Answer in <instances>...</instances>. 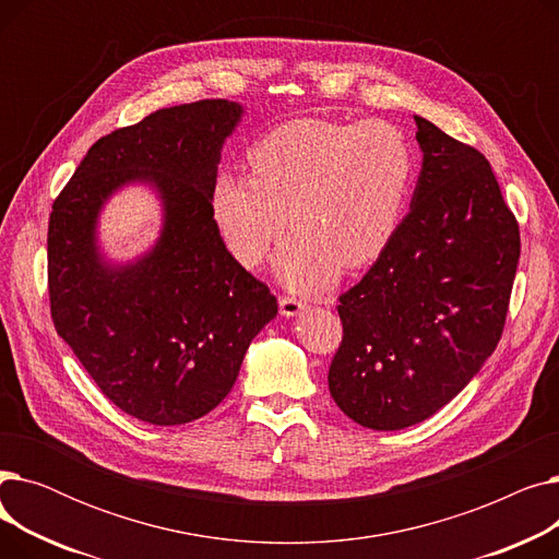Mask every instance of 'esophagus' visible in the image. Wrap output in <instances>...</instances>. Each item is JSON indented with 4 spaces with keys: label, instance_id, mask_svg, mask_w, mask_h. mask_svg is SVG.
Here are the masks:
<instances>
[{
    "label": "esophagus",
    "instance_id": "34e87169",
    "mask_svg": "<svg viewBox=\"0 0 559 559\" xmlns=\"http://www.w3.org/2000/svg\"><path fill=\"white\" fill-rule=\"evenodd\" d=\"M281 314L283 317H297V314H301L308 306L304 304V301H299V299H295V297H281Z\"/></svg>",
    "mask_w": 559,
    "mask_h": 559
}]
</instances>
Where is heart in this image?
<instances>
[{
	"label": "heart",
	"instance_id": "b5f03b06",
	"mask_svg": "<svg viewBox=\"0 0 559 559\" xmlns=\"http://www.w3.org/2000/svg\"><path fill=\"white\" fill-rule=\"evenodd\" d=\"M247 165L249 176L219 174L213 181V222L228 253L258 270L289 219L295 233L276 253L274 272L299 292L331 285L342 264L356 270L385 253L403 222L415 171L396 127L317 117L289 120L262 135Z\"/></svg>",
	"mask_w": 559,
	"mask_h": 559
}]
</instances>
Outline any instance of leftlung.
Returning a JSON list of instances; mask_svg holds the SVG:
<instances>
[{
    "label": "left lung",
    "instance_id": "1",
    "mask_svg": "<svg viewBox=\"0 0 559 559\" xmlns=\"http://www.w3.org/2000/svg\"><path fill=\"white\" fill-rule=\"evenodd\" d=\"M421 171L409 213L340 297L329 369L342 413L371 430L432 417L501 340L521 240L487 158L415 115Z\"/></svg>",
    "mask_w": 559,
    "mask_h": 559
}]
</instances>
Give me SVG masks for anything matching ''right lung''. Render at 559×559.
Segmentation results:
<instances>
[{"label": "right lung", "instance_id": "add662e5", "mask_svg": "<svg viewBox=\"0 0 559 559\" xmlns=\"http://www.w3.org/2000/svg\"><path fill=\"white\" fill-rule=\"evenodd\" d=\"M245 106L203 99L99 138L49 217V301L61 335L122 413L181 426L209 415L238 380L276 297L235 260L211 215L222 146ZM129 185L162 203L155 245L112 261L98 245L105 203Z\"/></svg>", "mask_w": 559, "mask_h": 559}]
</instances>
